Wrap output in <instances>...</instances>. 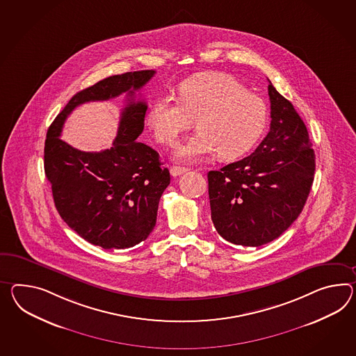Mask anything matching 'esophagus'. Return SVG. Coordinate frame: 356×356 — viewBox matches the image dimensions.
Listing matches in <instances>:
<instances>
[{
	"mask_svg": "<svg viewBox=\"0 0 356 356\" xmlns=\"http://www.w3.org/2000/svg\"><path fill=\"white\" fill-rule=\"evenodd\" d=\"M186 171H188V168H185V167H180V165H172V167L170 168V172H171V175H172L174 177L185 174Z\"/></svg>",
	"mask_w": 356,
	"mask_h": 356,
	"instance_id": "obj_1",
	"label": "esophagus"
}]
</instances>
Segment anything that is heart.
Returning <instances> with one entry per match:
<instances>
[{
	"mask_svg": "<svg viewBox=\"0 0 356 356\" xmlns=\"http://www.w3.org/2000/svg\"><path fill=\"white\" fill-rule=\"evenodd\" d=\"M268 114L266 102L233 76L202 73L182 81L177 102L158 97L147 124L158 143L172 147L195 120L198 132L176 147L177 161L195 162L217 152L222 159H235L259 141Z\"/></svg>",
	"mask_w": 356,
	"mask_h": 356,
	"instance_id": "heart-1",
	"label": "heart"
}]
</instances>
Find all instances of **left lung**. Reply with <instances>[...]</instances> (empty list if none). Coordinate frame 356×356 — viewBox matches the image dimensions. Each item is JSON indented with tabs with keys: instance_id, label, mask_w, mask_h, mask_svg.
Returning <instances> with one entry per match:
<instances>
[{
	"instance_id": "obj_1",
	"label": "left lung",
	"mask_w": 356,
	"mask_h": 356,
	"mask_svg": "<svg viewBox=\"0 0 356 356\" xmlns=\"http://www.w3.org/2000/svg\"><path fill=\"white\" fill-rule=\"evenodd\" d=\"M269 134L251 156L209 172L211 218L227 242L259 247L283 234L312 191L315 153L304 121L269 83Z\"/></svg>"
}]
</instances>
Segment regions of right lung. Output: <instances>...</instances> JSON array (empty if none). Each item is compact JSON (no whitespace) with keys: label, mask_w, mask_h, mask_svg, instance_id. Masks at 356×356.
Masks as SVG:
<instances>
[{"label":"right lung","mask_w":356,"mask_h":356,"mask_svg":"<svg viewBox=\"0 0 356 356\" xmlns=\"http://www.w3.org/2000/svg\"><path fill=\"white\" fill-rule=\"evenodd\" d=\"M154 70H138L102 79L79 91L56 115L44 141V174L61 218L85 241L104 250H126L145 241L156 222L159 200L170 171L159 154L138 141L147 105L135 100ZM128 94L114 145L82 152L60 139L66 117L79 104Z\"/></svg>","instance_id":"right-lung-1"}]
</instances>
